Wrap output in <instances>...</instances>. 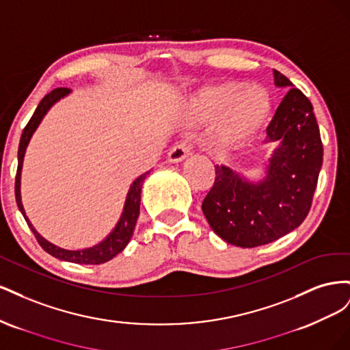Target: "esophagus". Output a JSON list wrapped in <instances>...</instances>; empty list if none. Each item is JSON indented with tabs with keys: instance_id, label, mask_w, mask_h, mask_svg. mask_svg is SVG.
<instances>
[{
	"instance_id": "1",
	"label": "esophagus",
	"mask_w": 350,
	"mask_h": 350,
	"mask_svg": "<svg viewBox=\"0 0 350 350\" xmlns=\"http://www.w3.org/2000/svg\"><path fill=\"white\" fill-rule=\"evenodd\" d=\"M189 154V147L185 143H179L176 146H174L171 150L167 153V161L171 163H179L185 161Z\"/></svg>"
}]
</instances>
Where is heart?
Returning a JSON list of instances; mask_svg holds the SVG:
<instances>
[{
  "label": "heart",
  "mask_w": 350,
  "mask_h": 350,
  "mask_svg": "<svg viewBox=\"0 0 350 350\" xmlns=\"http://www.w3.org/2000/svg\"><path fill=\"white\" fill-rule=\"evenodd\" d=\"M271 111L267 92L260 86L221 83L200 89L188 98L185 113L189 120H215V142L219 147H232L248 140L266 122Z\"/></svg>",
  "instance_id": "b5f03b06"
}]
</instances>
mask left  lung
I'll use <instances>...</instances> for the list:
<instances>
[{
  "mask_svg": "<svg viewBox=\"0 0 350 350\" xmlns=\"http://www.w3.org/2000/svg\"><path fill=\"white\" fill-rule=\"evenodd\" d=\"M274 84L289 88L267 126V143H276L264 176L251 181L225 165L203 201L215 234L230 245L254 248L298 228L308 215L323 165L320 129L308 98L273 70Z\"/></svg>",
  "mask_w": 350,
  "mask_h": 350,
  "instance_id": "obj_1",
  "label": "left lung"
}]
</instances>
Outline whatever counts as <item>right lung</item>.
<instances>
[{
    "label": "right lung",
    "instance_id": "1",
    "mask_svg": "<svg viewBox=\"0 0 350 350\" xmlns=\"http://www.w3.org/2000/svg\"><path fill=\"white\" fill-rule=\"evenodd\" d=\"M70 93H71L70 89H55L51 93H48L46 96L40 100L35 113L31 115L30 121L25 126L22 139H20V144H18V166H17V175H16V201H17L18 210L22 211V215H23L25 220L27 221L30 230L33 232V235L36 237L39 245L44 248L48 254H51L52 257H55L62 261L76 262V264H102V262H107V261L112 260L115 256H118V254L126 247V243L130 242L135 224H137V219H139V215H140L142 187H143L146 176L150 174V171H147V172L142 174L139 178H135L133 184L130 185L129 193H126V197H125L122 213L120 216V220L116 221L115 228L111 230V234L105 239H102L99 243H96V245L89 247V248H81V250L61 248V247L55 245V243H52L42 237L39 232L33 228V225L30 224L29 217L26 216V211H25V207L22 203V193H20V185H22L23 161H25L26 149L30 143L31 135L35 134L39 124L42 122V120L45 118V115L49 112V109L54 107L57 102L68 96Z\"/></svg>",
    "mask_w": 350,
    "mask_h": 350
}]
</instances>
